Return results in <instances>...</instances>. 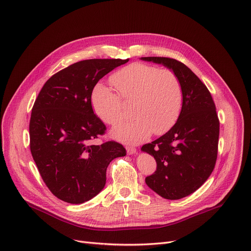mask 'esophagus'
I'll use <instances>...</instances> for the list:
<instances>
[{
    "label": "esophagus",
    "mask_w": 251,
    "mask_h": 251,
    "mask_svg": "<svg viewBox=\"0 0 251 251\" xmlns=\"http://www.w3.org/2000/svg\"><path fill=\"white\" fill-rule=\"evenodd\" d=\"M135 151H136V150H135L134 148H132V147H126V152H127V154H133V153H135Z\"/></svg>",
    "instance_id": "esophagus-1"
}]
</instances>
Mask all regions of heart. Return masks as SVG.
Instances as JSON below:
<instances>
[{
    "label": "heart",
    "mask_w": 251,
    "mask_h": 251,
    "mask_svg": "<svg viewBox=\"0 0 251 251\" xmlns=\"http://www.w3.org/2000/svg\"><path fill=\"white\" fill-rule=\"evenodd\" d=\"M110 82L118 95L99 83L92 92V105L104 124L114 126L123 118L121 101L132 102L131 115L134 117L111 130L118 140L140 143L151 132H166L176 123L182 107L183 90L173 71L132 63L111 75Z\"/></svg>",
    "instance_id": "heart-1"
}]
</instances>
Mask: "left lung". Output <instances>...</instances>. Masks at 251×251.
Listing matches in <instances>:
<instances>
[{
    "label": "left lung",
    "mask_w": 251,
    "mask_h": 251,
    "mask_svg": "<svg viewBox=\"0 0 251 251\" xmlns=\"http://www.w3.org/2000/svg\"><path fill=\"white\" fill-rule=\"evenodd\" d=\"M142 60L171 69L182 85V107L176 125L142 148L156 161V171L146 177L148 186L163 199L180 200L199 189L215 166L219 136L215 104L206 86L181 62L163 57Z\"/></svg>",
    "instance_id": "left-lung-1"
}]
</instances>
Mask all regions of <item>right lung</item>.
<instances>
[{
	"instance_id": "obj_1",
	"label": "right lung",
	"mask_w": 251,
	"mask_h": 251,
	"mask_svg": "<svg viewBox=\"0 0 251 251\" xmlns=\"http://www.w3.org/2000/svg\"><path fill=\"white\" fill-rule=\"evenodd\" d=\"M121 59L75 63L51 75L42 88L30 121V149L39 173L54 197L79 204L105 185L109 162L126 154L119 143L100 146L104 124L95 115L92 92L98 81L119 66Z\"/></svg>"
}]
</instances>
